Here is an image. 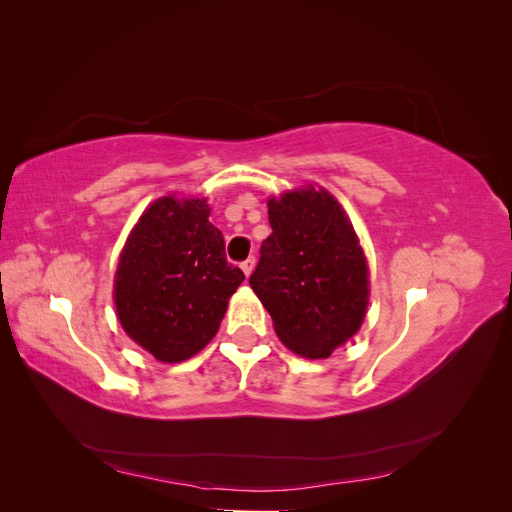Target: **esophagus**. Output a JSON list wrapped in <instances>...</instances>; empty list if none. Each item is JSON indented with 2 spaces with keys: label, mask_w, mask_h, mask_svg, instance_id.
Returning <instances> with one entry per match:
<instances>
[{
  "label": "esophagus",
  "mask_w": 512,
  "mask_h": 512,
  "mask_svg": "<svg viewBox=\"0 0 512 512\" xmlns=\"http://www.w3.org/2000/svg\"><path fill=\"white\" fill-rule=\"evenodd\" d=\"M254 265H256V258L254 256H250V258H245L243 262H241V269H243V273L250 277L252 275V271H254Z\"/></svg>",
  "instance_id": "obj_1"
}]
</instances>
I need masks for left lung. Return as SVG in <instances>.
<instances>
[{
    "mask_svg": "<svg viewBox=\"0 0 512 512\" xmlns=\"http://www.w3.org/2000/svg\"><path fill=\"white\" fill-rule=\"evenodd\" d=\"M271 235L250 286L284 346L327 359L359 331L367 309V262L354 228L324 190L269 200Z\"/></svg>",
    "mask_w": 512,
    "mask_h": 512,
    "instance_id": "1",
    "label": "left lung"
}]
</instances>
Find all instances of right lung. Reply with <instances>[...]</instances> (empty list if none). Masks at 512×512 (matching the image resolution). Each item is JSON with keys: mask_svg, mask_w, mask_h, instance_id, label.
<instances>
[{"mask_svg": "<svg viewBox=\"0 0 512 512\" xmlns=\"http://www.w3.org/2000/svg\"><path fill=\"white\" fill-rule=\"evenodd\" d=\"M245 275L226 260L203 198L156 200L123 247L115 275L121 327L164 363L203 350Z\"/></svg>", "mask_w": 512, "mask_h": 512, "instance_id": "right-lung-1", "label": "right lung"}]
</instances>
